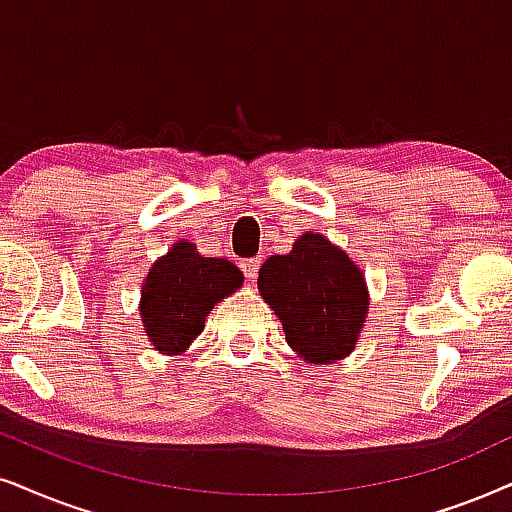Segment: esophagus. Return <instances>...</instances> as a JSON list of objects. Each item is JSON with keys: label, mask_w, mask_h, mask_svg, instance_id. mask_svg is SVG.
<instances>
[{"label": "esophagus", "mask_w": 512, "mask_h": 512, "mask_svg": "<svg viewBox=\"0 0 512 512\" xmlns=\"http://www.w3.org/2000/svg\"><path fill=\"white\" fill-rule=\"evenodd\" d=\"M241 269H243V274H245V278H248V281H255L257 278V271H260V260H243L241 262Z\"/></svg>", "instance_id": "obj_1"}]
</instances>
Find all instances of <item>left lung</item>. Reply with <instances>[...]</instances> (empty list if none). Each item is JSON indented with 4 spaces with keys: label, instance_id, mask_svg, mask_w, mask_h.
I'll return each instance as SVG.
<instances>
[{
    "label": "left lung",
    "instance_id": "left-lung-1",
    "mask_svg": "<svg viewBox=\"0 0 512 512\" xmlns=\"http://www.w3.org/2000/svg\"><path fill=\"white\" fill-rule=\"evenodd\" d=\"M257 288L281 319L288 345L307 364H333L357 345L368 314L366 281L326 236L307 231L288 255H271Z\"/></svg>",
    "mask_w": 512,
    "mask_h": 512
}]
</instances>
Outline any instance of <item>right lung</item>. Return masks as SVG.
Listing matches in <instances>:
<instances>
[{
  "mask_svg": "<svg viewBox=\"0 0 512 512\" xmlns=\"http://www.w3.org/2000/svg\"><path fill=\"white\" fill-rule=\"evenodd\" d=\"M243 286V274L224 257H203L189 241L174 243L148 269L141 286V321L151 345L179 354L203 333L215 304Z\"/></svg>",
  "mask_w": 512,
  "mask_h": 512,
  "instance_id": "right-lung-1",
  "label": "right lung"
}]
</instances>
